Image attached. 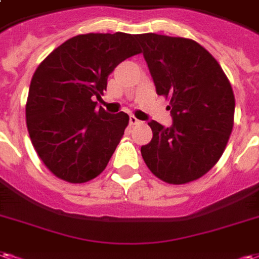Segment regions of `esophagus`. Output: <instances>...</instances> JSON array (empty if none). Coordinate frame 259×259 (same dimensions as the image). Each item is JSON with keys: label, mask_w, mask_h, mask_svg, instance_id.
Returning a JSON list of instances; mask_svg holds the SVG:
<instances>
[{"label": "esophagus", "mask_w": 259, "mask_h": 259, "mask_svg": "<svg viewBox=\"0 0 259 259\" xmlns=\"http://www.w3.org/2000/svg\"><path fill=\"white\" fill-rule=\"evenodd\" d=\"M129 123L132 124V126H136V124H140L141 122H140L137 118H136L135 115H130V118H129Z\"/></svg>", "instance_id": "esophagus-1"}]
</instances>
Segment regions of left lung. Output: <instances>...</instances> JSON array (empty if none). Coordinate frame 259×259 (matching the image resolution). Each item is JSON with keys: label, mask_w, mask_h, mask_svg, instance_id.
<instances>
[{"label": "left lung", "mask_w": 259, "mask_h": 259, "mask_svg": "<svg viewBox=\"0 0 259 259\" xmlns=\"http://www.w3.org/2000/svg\"><path fill=\"white\" fill-rule=\"evenodd\" d=\"M156 93L170 101L173 126L149 122L151 143L141 147L154 176L173 185L210 171L227 148L235 118V95L218 61L198 42L139 34Z\"/></svg>", "instance_id": "obj_1"}]
</instances>
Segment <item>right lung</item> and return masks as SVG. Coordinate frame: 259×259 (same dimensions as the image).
Instances as JSON below:
<instances>
[{"mask_svg": "<svg viewBox=\"0 0 259 259\" xmlns=\"http://www.w3.org/2000/svg\"><path fill=\"white\" fill-rule=\"evenodd\" d=\"M136 34L89 32L67 39L32 75L26 123L32 147L57 178L83 184L107 167L129 124L124 112L97 108L107 78L140 53Z\"/></svg>", "mask_w": 259, "mask_h": 259, "instance_id": "1", "label": "right lung"}]
</instances>
